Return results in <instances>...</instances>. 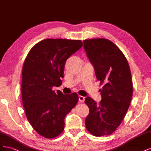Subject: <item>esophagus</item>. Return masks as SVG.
Returning a JSON list of instances; mask_svg holds the SVG:
<instances>
[{
  "label": "esophagus",
  "instance_id": "1",
  "mask_svg": "<svg viewBox=\"0 0 151 151\" xmlns=\"http://www.w3.org/2000/svg\"><path fill=\"white\" fill-rule=\"evenodd\" d=\"M78 100L80 102H83L85 101V97H83V96H79L78 97Z\"/></svg>",
  "mask_w": 151,
  "mask_h": 151
}]
</instances>
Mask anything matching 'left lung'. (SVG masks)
Wrapping results in <instances>:
<instances>
[{"label": "left lung", "mask_w": 151, "mask_h": 151, "mask_svg": "<svg viewBox=\"0 0 151 151\" xmlns=\"http://www.w3.org/2000/svg\"><path fill=\"white\" fill-rule=\"evenodd\" d=\"M83 48L97 80L103 85L99 104L90 97L85 98L89 108L85 126L93 135H109L121 124L130 104L133 85L130 67L122 52L109 40H85Z\"/></svg>", "instance_id": "left-lung-1"}]
</instances>
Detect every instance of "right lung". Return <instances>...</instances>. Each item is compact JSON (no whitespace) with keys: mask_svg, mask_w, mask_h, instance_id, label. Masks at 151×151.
<instances>
[{"mask_svg":"<svg viewBox=\"0 0 151 151\" xmlns=\"http://www.w3.org/2000/svg\"><path fill=\"white\" fill-rule=\"evenodd\" d=\"M81 40L45 39L29 50L22 70L21 95L29 123L47 139L58 136L64 118L78 101L76 93L64 95L54 87L61 85L66 60L78 51Z\"/></svg>","mask_w":151,"mask_h":151,"instance_id":"obj_1","label":"right lung"}]
</instances>
